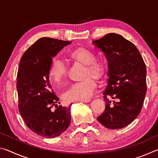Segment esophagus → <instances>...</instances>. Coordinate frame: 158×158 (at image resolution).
Masks as SVG:
<instances>
[{"mask_svg": "<svg viewBox=\"0 0 158 158\" xmlns=\"http://www.w3.org/2000/svg\"><path fill=\"white\" fill-rule=\"evenodd\" d=\"M91 100L90 99H85V100H79V102H89Z\"/></svg>", "mask_w": 158, "mask_h": 158, "instance_id": "1", "label": "esophagus"}]
</instances>
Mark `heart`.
<instances>
[{
    "label": "heart",
    "mask_w": 158,
    "mask_h": 158,
    "mask_svg": "<svg viewBox=\"0 0 158 158\" xmlns=\"http://www.w3.org/2000/svg\"><path fill=\"white\" fill-rule=\"evenodd\" d=\"M69 57L76 62L85 65L82 81L76 83L64 93L67 102L85 100L91 96L96 87L94 78L100 79L105 73V66L100 61L95 60V56L90 51L78 48L69 53ZM49 78L53 82L60 83L65 78L67 68L62 60H53L49 69Z\"/></svg>",
    "instance_id": "b5f03b06"
}]
</instances>
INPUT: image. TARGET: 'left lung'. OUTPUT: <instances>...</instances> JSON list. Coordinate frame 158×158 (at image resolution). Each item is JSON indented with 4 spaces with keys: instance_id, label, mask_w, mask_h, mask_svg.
Returning <instances> with one entry per match:
<instances>
[{
    "instance_id": "1",
    "label": "left lung",
    "mask_w": 158,
    "mask_h": 158,
    "mask_svg": "<svg viewBox=\"0 0 158 158\" xmlns=\"http://www.w3.org/2000/svg\"><path fill=\"white\" fill-rule=\"evenodd\" d=\"M105 53L108 80L105 111L97 118L109 129H121L139 114L146 94V68L137 48L121 35L109 33L93 41ZM112 98L116 101L109 100Z\"/></svg>"
}]
</instances>
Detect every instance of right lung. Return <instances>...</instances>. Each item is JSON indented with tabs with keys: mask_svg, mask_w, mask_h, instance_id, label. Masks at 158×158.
Wrapping results in <instances>:
<instances>
[{
	"mask_svg": "<svg viewBox=\"0 0 158 158\" xmlns=\"http://www.w3.org/2000/svg\"><path fill=\"white\" fill-rule=\"evenodd\" d=\"M72 42L42 37L21 58L17 73L19 110L27 127L37 135L54 138L68 129L71 121L69 106H58L59 100L49 81L53 58ZM56 106L53 111L51 108Z\"/></svg>",
	"mask_w": 158,
	"mask_h": 158,
	"instance_id": "right-lung-1",
	"label": "right lung"
}]
</instances>
